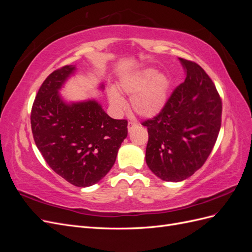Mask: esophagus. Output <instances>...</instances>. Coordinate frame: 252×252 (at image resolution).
<instances>
[{
    "label": "esophagus",
    "instance_id": "1",
    "mask_svg": "<svg viewBox=\"0 0 252 252\" xmlns=\"http://www.w3.org/2000/svg\"><path fill=\"white\" fill-rule=\"evenodd\" d=\"M136 125H138V123H136L135 121H129L128 122V125H127L128 131H131L134 127H136Z\"/></svg>",
    "mask_w": 252,
    "mask_h": 252
}]
</instances>
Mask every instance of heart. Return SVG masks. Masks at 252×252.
<instances>
[{
  "label": "heart",
  "mask_w": 252,
  "mask_h": 252,
  "mask_svg": "<svg viewBox=\"0 0 252 252\" xmlns=\"http://www.w3.org/2000/svg\"><path fill=\"white\" fill-rule=\"evenodd\" d=\"M169 83L164 74H157L154 69H146L121 83V89L128 94H133L131 106L135 113L142 117H154L161 111L167 100ZM110 104L121 110L125 107L124 98L117 90L108 93Z\"/></svg>",
  "instance_id": "b5f03b06"
}]
</instances>
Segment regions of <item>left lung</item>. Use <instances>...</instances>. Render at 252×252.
Listing matches in <instances>:
<instances>
[{
  "label": "left lung",
  "instance_id": "obj_1",
  "mask_svg": "<svg viewBox=\"0 0 252 252\" xmlns=\"http://www.w3.org/2000/svg\"><path fill=\"white\" fill-rule=\"evenodd\" d=\"M186 79L147 127L146 163L157 177L180 182L199 170L211 154L222 122V100L203 68L179 58Z\"/></svg>",
  "mask_w": 252,
  "mask_h": 252
}]
</instances>
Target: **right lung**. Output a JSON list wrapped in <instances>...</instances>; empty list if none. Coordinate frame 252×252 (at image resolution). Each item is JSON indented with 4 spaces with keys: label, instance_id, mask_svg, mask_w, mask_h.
Instances as JSON below:
<instances>
[{
    "label": "right lung",
    "instance_id": "add662e5",
    "mask_svg": "<svg viewBox=\"0 0 252 252\" xmlns=\"http://www.w3.org/2000/svg\"><path fill=\"white\" fill-rule=\"evenodd\" d=\"M66 65L50 73L32 105V130L50 168L77 187L101 181L127 136V121L114 120L94 100L67 104L59 90L74 72ZM103 88V85L101 86Z\"/></svg>",
    "mask_w": 252,
    "mask_h": 252
}]
</instances>
